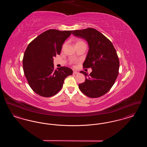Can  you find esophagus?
<instances>
[{
    "mask_svg": "<svg viewBox=\"0 0 147 147\" xmlns=\"http://www.w3.org/2000/svg\"><path fill=\"white\" fill-rule=\"evenodd\" d=\"M79 73L77 71H73V74H78Z\"/></svg>",
    "mask_w": 147,
    "mask_h": 147,
    "instance_id": "34e87169",
    "label": "esophagus"
}]
</instances>
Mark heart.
<instances>
[{
  "mask_svg": "<svg viewBox=\"0 0 147 147\" xmlns=\"http://www.w3.org/2000/svg\"><path fill=\"white\" fill-rule=\"evenodd\" d=\"M81 45H85V43H84L83 41H82L81 40H77V41L76 42V46Z\"/></svg>",
  "mask_w": 147,
  "mask_h": 147,
  "instance_id": "obj_1",
  "label": "heart"
}]
</instances>
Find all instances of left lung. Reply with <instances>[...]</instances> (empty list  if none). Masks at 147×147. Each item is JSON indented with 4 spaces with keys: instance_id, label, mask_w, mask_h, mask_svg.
<instances>
[{
    "instance_id": "1",
    "label": "left lung",
    "mask_w": 147,
    "mask_h": 147,
    "mask_svg": "<svg viewBox=\"0 0 147 147\" xmlns=\"http://www.w3.org/2000/svg\"><path fill=\"white\" fill-rule=\"evenodd\" d=\"M73 35L85 39L89 45V51L83 68H91L88 73L81 71L85 81L79 84L84 95L91 98L100 97L112 88L119 74V62L116 51L112 42L95 28L74 30Z\"/></svg>"
}]
</instances>
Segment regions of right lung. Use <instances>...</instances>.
Returning <instances> with one entry per match:
<instances>
[{"label":"right lung","instance_id":"add662e5","mask_svg":"<svg viewBox=\"0 0 147 147\" xmlns=\"http://www.w3.org/2000/svg\"><path fill=\"white\" fill-rule=\"evenodd\" d=\"M71 32L50 29L28 44L23 57V69L28 85L38 95H56L62 89L64 79L73 74L66 67L55 69L53 64V58L60 55L63 43Z\"/></svg>","mask_w":147,"mask_h":147}]
</instances>
